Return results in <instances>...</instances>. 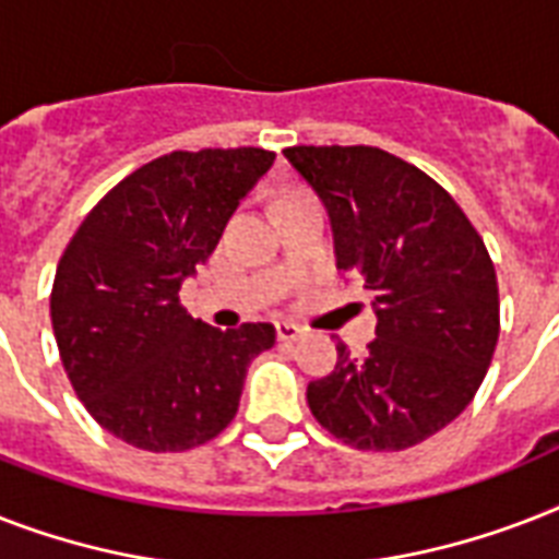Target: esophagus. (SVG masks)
Masks as SVG:
<instances>
[{
	"label": "esophagus",
	"instance_id": "34e87169",
	"mask_svg": "<svg viewBox=\"0 0 559 559\" xmlns=\"http://www.w3.org/2000/svg\"><path fill=\"white\" fill-rule=\"evenodd\" d=\"M275 333H278L281 342H296L301 333H305V328H298V324L293 322H278L275 324Z\"/></svg>",
	"mask_w": 559,
	"mask_h": 559
}]
</instances>
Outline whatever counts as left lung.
<instances>
[{"label":"left lung","mask_w":559,"mask_h":559,"mask_svg":"<svg viewBox=\"0 0 559 559\" xmlns=\"http://www.w3.org/2000/svg\"><path fill=\"white\" fill-rule=\"evenodd\" d=\"M328 209L336 266L371 293L377 340L307 385L319 424L348 447L408 450L469 406L499 340L485 240L432 177L380 147H287Z\"/></svg>","instance_id":"8db88e82"}]
</instances>
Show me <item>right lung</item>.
Returning a JSON list of instances; mask_svg holds the SVG:
<instances>
[{"instance_id": "right-lung-1", "label": "right lung", "mask_w": 559, "mask_h": 559, "mask_svg": "<svg viewBox=\"0 0 559 559\" xmlns=\"http://www.w3.org/2000/svg\"><path fill=\"white\" fill-rule=\"evenodd\" d=\"M263 147L174 151L121 179L66 246L51 328L74 394L107 432L147 452H186L237 415L246 368L275 328L219 331L179 305L228 217L272 168Z\"/></svg>"}]
</instances>
